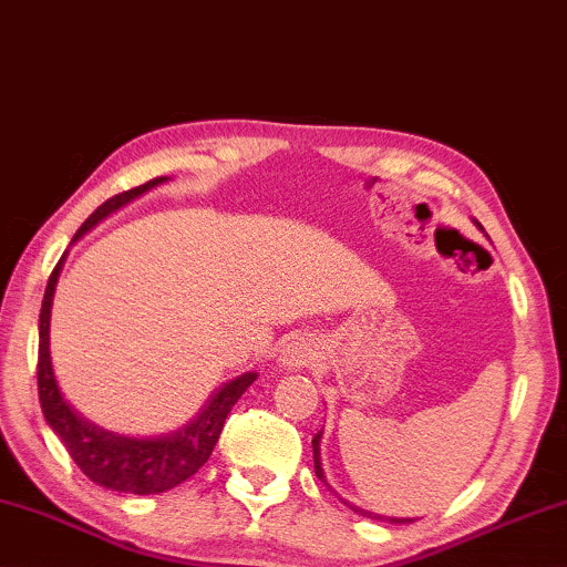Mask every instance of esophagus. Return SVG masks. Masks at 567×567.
<instances>
[{
  "instance_id": "1",
  "label": "esophagus",
  "mask_w": 567,
  "mask_h": 567,
  "mask_svg": "<svg viewBox=\"0 0 567 567\" xmlns=\"http://www.w3.org/2000/svg\"><path fill=\"white\" fill-rule=\"evenodd\" d=\"M313 357H316V344L308 337L290 339L280 352V360L287 370H300V367L313 362Z\"/></svg>"
}]
</instances>
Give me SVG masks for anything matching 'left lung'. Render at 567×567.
Masks as SVG:
<instances>
[{"instance_id":"1","label":"left lung","mask_w":567,"mask_h":567,"mask_svg":"<svg viewBox=\"0 0 567 567\" xmlns=\"http://www.w3.org/2000/svg\"><path fill=\"white\" fill-rule=\"evenodd\" d=\"M313 465H316V477H318V481H321L323 485H329V483H326V475H323V467H321V432L313 436ZM352 508H354V512H360L362 516H370V519H380L382 522V516H378V514L362 512V508H357V506H352ZM390 522L405 524V522H413V519H390Z\"/></svg>"}]
</instances>
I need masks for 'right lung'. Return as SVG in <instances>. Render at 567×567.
<instances>
[{
  "label": "right lung",
  "instance_id": "right-lung-1",
  "mask_svg": "<svg viewBox=\"0 0 567 567\" xmlns=\"http://www.w3.org/2000/svg\"><path fill=\"white\" fill-rule=\"evenodd\" d=\"M158 182H164V177H156L146 182V185H138L110 197L107 203H102L82 223V228L76 230L74 238L86 234L94 223L117 210L127 200H133V197L143 195L146 189L158 185ZM61 261L63 257L53 267L51 277H48L41 306V326H38L41 329L38 331L41 333V341H38V398H41V409L48 426L53 429L55 436L66 446V452L76 462L79 470L92 483L102 485V488L135 493V496H148V493H164L177 488L179 483L193 477L205 465L207 457H210L213 446L223 432V424H226V416L238 398H241L244 390L257 380V374L246 372L234 382H228L220 393H215L213 401L207 403V409L193 424L177 434L164 436V440H127V436L102 432V429L84 421L63 401L53 378L51 352H48V326H51V302L55 280H59L61 272Z\"/></svg>",
  "mask_w": 567,
  "mask_h": 567
}]
</instances>
